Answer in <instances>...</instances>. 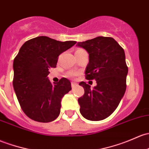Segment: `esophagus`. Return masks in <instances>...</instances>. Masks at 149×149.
<instances>
[{
	"instance_id": "1",
	"label": "esophagus",
	"mask_w": 149,
	"mask_h": 149,
	"mask_svg": "<svg viewBox=\"0 0 149 149\" xmlns=\"http://www.w3.org/2000/svg\"><path fill=\"white\" fill-rule=\"evenodd\" d=\"M78 86V84H76V83H74V82H72V83H71V87H72V88H76V86Z\"/></svg>"
}]
</instances>
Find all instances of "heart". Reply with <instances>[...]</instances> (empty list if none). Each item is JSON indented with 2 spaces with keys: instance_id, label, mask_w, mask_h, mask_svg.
I'll use <instances>...</instances> for the list:
<instances>
[{
  "instance_id": "1",
  "label": "heart",
  "mask_w": 149,
  "mask_h": 149,
  "mask_svg": "<svg viewBox=\"0 0 149 149\" xmlns=\"http://www.w3.org/2000/svg\"><path fill=\"white\" fill-rule=\"evenodd\" d=\"M84 51V50L82 49V48H78V49L76 51V52H80V51ZM74 75H76V73H68V76H74Z\"/></svg>"
}]
</instances>
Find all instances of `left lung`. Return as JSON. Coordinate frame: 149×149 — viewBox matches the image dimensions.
I'll return each mask as SVG.
<instances>
[{
    "label": "left lung",
    "instance_id": "1",
    "mask_svg": "<svg viewBox=\"0 0 149 149\" xmlns=\"http://www.w3.org/2000/svg\"><path fill=\"white\" fill-rule=\"evenodd\" d=\"M77 46L89 54L86 79L97 84L93 89L84 81L79 84L85 91L78 100L80 112L88 120H103L116 109L126 91L128 66L124 50L111 37L98 36Z\"/></svg>",
    "mask_w": 149,
    "mask_h": 149
}]
</instances>
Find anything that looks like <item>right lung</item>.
I'll return each mask as SVG.
<instances>
[{
  "instance_id": "obj_1",
  "label": "right lung",
  "mask_w": 149,
  "mask_h": 149,
  "mask_svg": "<svg viewBox=\"0 0 149 149\" xmlns=\"http://www.w3.org/2000/svg\"><path fill=\"white\" fill-rule=\"evenodd\" d=\"M76 43L38 36L25 42L13 61V86L24 113L42 123L58 116L61 98L71 90L70 82L62 78L52 84L48 79L49 68H56L59 55Z\"/></svg>"
}]
</instances>
